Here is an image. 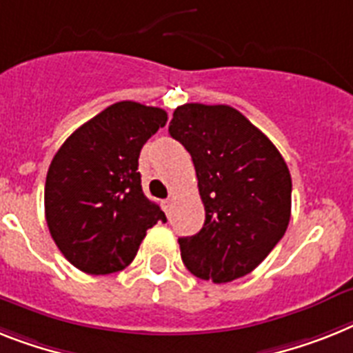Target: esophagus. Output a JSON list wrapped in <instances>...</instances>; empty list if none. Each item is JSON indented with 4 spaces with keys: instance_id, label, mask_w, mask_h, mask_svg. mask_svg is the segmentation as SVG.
I'll return each mask as SVG.
<instances>
[{
    "instance_id": "obj_1",
    "label": "esophagus",
    "mask_w": 353,
    "mask_h": 353,
    "mask_svg": "<svg viewBox=\"0 0 353 353\" xmlns=\"http://www.w3.org/2000/svg\"><path fill=\"white\" fill-rule=\"evenodd\" d=\"M161 206H163V210H165V213H170V210H172V199H167V201H163L161 203Z\"/></svg>"
}]
</instances>
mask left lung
<instances>
[{"instance_id": "obj_1", "label": "left lung", "mask_w": 353, "mask_h": 353, "mask_svg": "<svg viewBox=\"0 0 353 353\" xmlns=\"http://www.w3.org/2000/svg\"><path fill=\"white\" fill-rule=\"evenodd\" d=\"M168 132L190 152L206 212L201 232L179 239L183 263L213 283L245 276L291 221L287 163L268 136L230 105H179Z\"/></svg>"}]
</instances>
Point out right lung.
<instances>
[{
    "mask_svg": "<svg viewBox=\"0 0 353 353\" xmlns=\"http://www.w3.org/2000/svg\"><path fill=\"white\" fill-rule=\"evenodd\" d=\"M167 112L117 102L85 121L53 156L44 185L50 235L70 263L109 274L134 260L147 230L167 222L145 197L138 158Z\"/></svg>",
    "mask_w": 353,
    "mask_h": 353,
    "instance_id": "right-lung-1",
    "label": "right lung"
}]
</instances>
